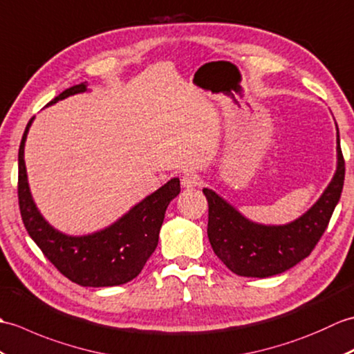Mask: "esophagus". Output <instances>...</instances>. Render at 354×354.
<instances>
[{
  "instance_id": "1",
  "label": "esophagus",
  "mask_w": 354,
  "mask_h": 354,
  "mask_svg": "<svg viewBox=\"0 0 354 354\" xmlns=\"http://www.w3.org/2000/svg\"><path fill=\"white\" fill-rule=\"evenodd\" d=\"M201 183V178L198 174L195 172H186V174L182 177V186L185 189H191V187L198 186Z\"/></svg>"
}]
</instances>
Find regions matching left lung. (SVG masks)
I'll return each instance as SVG.
<instances>
[{"label":"left lung","instance_id":"1","mask_svg":"<svg viewBox=\"0 0 354 354\" xmlns=\"http://www.w3.org/2000/svg\"><path fill=\"white\" fill-rule=\"evenodd\" d=\"M344 157L336 124V171L324 192L301 216L286 224L251 221L215 191L204 187L209 203L207 236L215 254L242 277L265 279L285 272L310 254L323 236L344 186Z\"/></svg>","mask_w":354,"mask_h":354}]
</instances>
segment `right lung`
<instances>
[{
  "label": "right lung",
  "instance_id": "obj_1",
  "mask_svg": "<svg viewBox=\"0 0 354 354\" xmlns=\"http://www.w3.org/2000/svg\"><path fill=\"white\" fill-rule=\"evenodd\" d=\"M88 91L86 84H75L46 107ZM33 121L31 118L27 124L18 154L19 209L30 238L65 277L80 286H118L138 277L157 247L165 212L180 194V180L171 178L104 229L78 236L66 234L46 221L30 191L24 148Z\"/></svg>",
  "mask_w": 354,
  "mask_h": 354
}]
</instances>
